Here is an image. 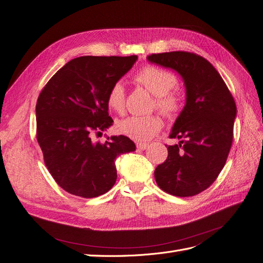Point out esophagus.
Wrapping results in <instances>:
<instances>
[{
  "label": "esophagus",
  "instance_id": "esophagus-1",
  "mask_svg": "<svg viewBox=\"0 0 263 263\" xmlns=\"http://www.w3.org/2000/svg\"><path fill=\"white\" fill-rule=\"evenodd\" d=\"M136 146H137V149L139 150H145L148 148V144H144V142H138Z\"/></svg>",
  "mask_w": 263,
  "mask_h": 263
}]
</instances>
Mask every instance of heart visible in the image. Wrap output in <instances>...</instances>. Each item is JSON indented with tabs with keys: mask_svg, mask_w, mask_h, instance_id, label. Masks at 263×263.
Wrapping results in <instances>:
<instances>
[{
	"mask_svg": "<svg viewBox=\"0 0 263 263\" xmlns=\"http://www.w3.org/2000/svg\"><path fill=\"white\" fill-rule=\"evenodd\" d=\"M135 81L156 97V107L165 116L176 114L181 106V97L172 91L177 85V77L164 69L148 66L135 76ZM107 106L116 113L125 107V87L122 82H115L106 95ZM162 121L158 116H129L117 123L119 134L136 141H147L160 132Z\"/></svg>",
	"mask_w": 263,
	"mask_h": 263,
	"instance_id": "b5f03b06",
	"label": "heart"
}]
</instances>
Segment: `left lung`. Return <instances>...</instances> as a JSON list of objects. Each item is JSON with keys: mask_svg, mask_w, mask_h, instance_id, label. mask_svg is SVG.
<instances>
[{"mask_svg": "<svg viewBox=\"0 0 263 263\" xmlns=\"http://www.w3.org/2000/svg\"><path fill=\"white\" fill-rule=\"evenodd\" d=\"M148 61L170 68L184 81L185 105L169 135L179 144L155 170L158 186L174 196L203 192L226 163L234 136L237 107L218 71L201 55L186 51L154 53Z\"/></svg>", "mask_w": 263, "mask_h": 263, "instance_id": "8db88e82", "label": "left lung"}]
</instances>
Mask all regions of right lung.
Instances as JSON below:
<instances>
[{
    "instance_id": "1",
    "label": "right lung",
    "mask_w": 263,
    "mask_h": 263,
    "mask_svg": "<svg viewBox=\"0 0 263 263\" xmlns=\"http://www.w3.org/2000/svg\"><path fill=\"white\" fill-rule=\"evenodd\" d=\"M138 59L83 55L55 72L36 104L37 141L44 161L58 185L84 198L97 197L113 187L117 179L115 159L136 150L128 137H108L94 142L92 133L113 125L106 95Z\"/></svg>"
}]
</instances>
